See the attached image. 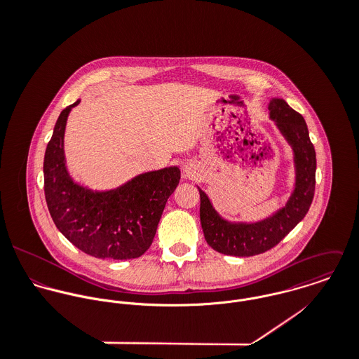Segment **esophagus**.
Listing matches in <instances>:
<instances>
[{
  "label": "esophagus",
  "mask_w": 359,
  "mask_h": 359,
  "mask_svg": "<svg viewBox=\"0 0 359 359\" xmlns=\"http://www.w3.org/2000/svg\"><path fill=\"white\" fill-rule=\"evenodd\" d=\"M185 172H187V175H189V171H188V170H185Z\"/></svg>",
  "instance_id": "1"
}]
</instances>
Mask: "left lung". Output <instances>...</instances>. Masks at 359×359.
Returning <instances> with one entry per match:
<instances>
[{
    "label": "left lung",
    "instance_id": "1",
    "mask_svg": "<svg viewBox=\"0 0 359 359\" xmlns=\"http://www.w3.org/2000/svg\"><path fill=\"white\" fill-rule=\"evenodd\" d=\"M268 109L271 118L294 152V192L286 205L272 217L255 224H232L217 214L207 195L199 189L205 242L215 252L226 256H256L275 248L306 217L313 199L316 154L304 117L283 100H272Z\"/></svg>",
    "mask_w": 359,
    "mask_h": 359
}]
</instances>
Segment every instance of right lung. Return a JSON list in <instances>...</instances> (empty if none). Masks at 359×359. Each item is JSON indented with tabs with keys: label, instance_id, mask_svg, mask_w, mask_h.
Wrapping results in <instances>:
<instances>
[{
	"label": "right lung",
	"instance_id": "obj_1",
	"mask_svg": "<svg viewBox=\"0 0 359 359\" xmlns=\"http://www.w3.org/2000/svg\"><path fill=\"white\" fill-rule=\"evenodd\" d=\"M76 101L59 114L44 156V192L52 219L63 236L81 252L109 259L142 256L181 171L167 167L141 174L123 187L93 192L76 184L65 164L63 135Z\"/></svg>",
	"mask_w": 359,
	"mask_h": 359
}]
</instances>
